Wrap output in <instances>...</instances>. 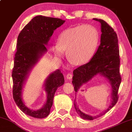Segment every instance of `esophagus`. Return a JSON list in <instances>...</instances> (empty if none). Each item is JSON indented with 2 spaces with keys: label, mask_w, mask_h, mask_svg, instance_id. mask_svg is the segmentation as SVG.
Listing matches in <instances>:
<instances>
[{
  "label": "esophagus",
  "mask_w": 132,
  "mask_h": 132,
  "mask_svg": "<svg viewBox=\"0 0 132 132\" xmlns=\"http://www.w3.org/2000/svg\"><path fill=\"white\" fill-rule=\"evenodd\" d=\"M66 78L69 79V80H70V79H71V78H72V75L71 73H68L66 76Z\"/></svg>",
  "instance_id": "obj_1"
}]
</instances>
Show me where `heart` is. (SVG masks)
<instances>
[{"instance_id":"b5f03b06","label":"heart","mask_w":132,"mask_h":132,"mask_svg":"<svg viewBox=\"0 0 132 132\" xmlns=\"http://www.w3.org/2000/svg\"><path fill=\"white\" fill-rule=\"evenodd\" d=\"M99 40L98 30L91 25H80L64 30L53 47L54 56L62 59L67 52L68 61L74 65L88 63L95 54Z\"/></svg>"}]
</instances>
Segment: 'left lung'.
<instances>
[{"instance_id":"1","label":"left lung","mask_w":132,"mask_h":132,"mask_svg":"<svg viewBox=\"0 0 132 132\" xmlns=\"http://www.w3.org/2000/svg\"><path fill=\"white\" fill-rule=\"evenodd\" d=\"M101 24L100 45L93 58L83 65L79 67L73 71L72 83L75 91H78L83 84L87 83L92 78L97 75L103 76L110 82L111 88V101L108 108L98 116H90L81 111L76 105L75 100L74 105L76 111L81 118L85 120H93L108 111L116 105L118 100V92L121 78L119 73V50L117 34L113 29L105 21L94 18Z\"/></svg>"}]
</instances>
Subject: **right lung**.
I'll list each match as a JSON object with an SVG mask.
<instances>
[{
	"mask_svg": "<svg viewBox=\"0 0 132 132\" xmlns=\"http://www.w3.org/2000/svg\"><path fill=\"white\" fill-rule=\"evenodd\" d=\"M64 22L65 20L59 18L37 16L24 27L18 37L17 51L12 71L13 96L21 111L33 118L42 119L48 116L53 105L55 92L65 82L61 71L56 70L49 75L44 82L46 101L43 107L34 110L24 103L22 90L29 73L47 52L46 45H48L54 31Z\"/></svg>",
	"mask_w": 132,
	"mask_h": 132,
	"instance_id": "obj_1",
	"label": "right lung"
}]
</instances>
